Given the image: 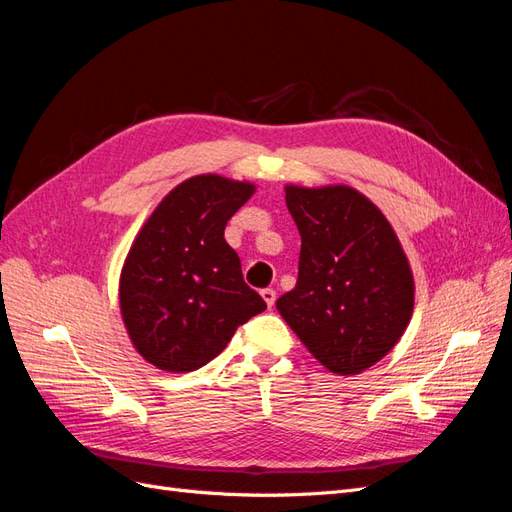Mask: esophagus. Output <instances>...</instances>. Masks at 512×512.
Here are the masks:
<instances>
[{
	"label": "esophagus",
	"instance_id": "esophagus-1",
	"mask_svg": "<svg viewBox=\"0 0 512 512\" xmlns=\"http://www.w3.org/2000/svg\"><path fill=\"white\" fill-rule=\"evenodd\" d=\"M260 294H262V299H265L267 307H273V305H275V290H273V288H265Z\"/></svg>",
	"mask_w": 512,
	"mask_h": 512
}]
</instances>
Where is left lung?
<instances>
[{"label": "left lung", "instance_id": "left-lung-1", "mask_svg": "<svg viewBox=\"0 0 512 512\" xmlns=\"http://www.w3.org/2000/svg\"><path fill=\"white\" fill-rule=\"evenodd\" d=\"M301 235L299 280L275 307L314 359L356 376L389 354L414 312V275L391 222L344 183H288Z\"/></svg>", "mask_w": 512, "mask_h": 512}]
</instances>
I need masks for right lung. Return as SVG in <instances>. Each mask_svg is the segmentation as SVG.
Segmentation results:
<instances>
[{"label":"right lung","mask_w":512,"mask_h":512,"mask_svg":"<svg viewBox=\"0 0 512 512\" xmlns=\"http://www.w3.org/2000/svg\"><path fill=\"white\" fill-rule=\"evenodd\" d=\"M256 192L250 181L194 175L170 190L134 237L119 309L134 350L164 371H194L267 303L243 282L224 228Z\"/></svg>","instance_id":"add662e5"}]
</instances>
